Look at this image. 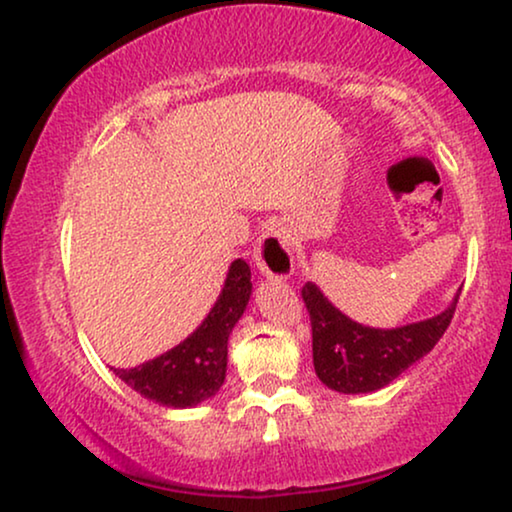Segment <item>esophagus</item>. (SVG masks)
Here are the masks:
<instances>
[{"label": "esophagus", "mask_w": 512, "mask_h": 512, "mask_svg": "<svg viewBox=\"0 0 512 512\" xmlns=\"http://www.w3.org/2000/svg\"><path fill=\"white\" fill-rule=\"evenodd\" d=\"M254 261L256 268L270 279H286L293 272V249L289 235L279 223H270L258 237Z\"/></svg>", "instance_id": "obj_1"}]
</instances>
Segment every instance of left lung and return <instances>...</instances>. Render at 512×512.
Segmentation results:
<instances>
[{
	"mask_svg": "<svg viewBox=\"0 0 512 512\" xmlns=\"http://www.w3.org/2000/svg\"><path fill=\"white\" fill-rule=\"evenodd\" d=\"M310 312L312 359L317 377L340 394H368L387 387L436 347L457 310L459 293L438 317L401 328H370L328 303L317 284L300 291Z\"/></svg>",
	"mask_w": 512,
	"mask_h": 512,
	"instance_id": "obj_1",
	"label": "left lung"
}]
</instances>
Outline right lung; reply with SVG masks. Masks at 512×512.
<instances>
[{"mask_svg": "<svg viewBox=\"0 0 512 512\" xmlns=\"http://www.w3.org/2000/svg\"><path fill=\"white\" fill-rule=\"evenodd\" d=\"M251 270L247 261L230 263L226 284L205 321L170 352L137 368H111L139 394L165 408H191L212 398L226 380L228 338L247 310Z\"/></svg>", "mask_w": 512, "mask_h": 512, "instance_id": "add662e5", "label": "right lung"}]
</instances>
